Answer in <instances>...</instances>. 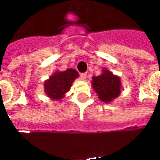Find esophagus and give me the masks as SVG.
Segmentation results:
<instances>
[{
	"instance_id": "obj_1",
	"label": "esophagus",
	"mask_w": 160,
	"mask_h": 160,
	"mask_svg": "<svg viewBox=\"0 0 160 160\" xmlns=\"http://www.w3.org/2000/svg\"><path fill=\"white\" fill-rule=\"evenodd\" d=\"M80 79H81V80H86V78H87V73H81L80 74Z\"/></svg>"
}]
</instances>
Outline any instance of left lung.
<instances>
[{
    "label": "left lung",
    "mask_w": 160,
    "mask_h": 160,
    "mask_svg": "<svg viewBox=\"0 0 160 160\" xmlns=\"http://www.w3.org/2000/svg\"><path fill=\"white\" fill-rule=\"evenodd\" d=\"M92 87L103 102L108 103L118 97L121 92L120 78L113 73L103 70V73L92 77Z\"/></svg>",
    "instance_id": "1"
}]
</instances>
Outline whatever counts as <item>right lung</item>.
<instances>
[{"label":"right lung","mask_w":160,"mask_h":160,"mask_svg":"<svg viewBox=\"0 0 160 160\" xmlns=\"http://www.w3.org/2000/svg\"><path fill=\"white\" fill-rule=\"evenodd\" d=\"M74 69H67L64 72H56L44 82V91L48 97L52 99H60L71 87L73 81L78 77Z\"/></svg>","instance_id":"1"}]
</instances>
